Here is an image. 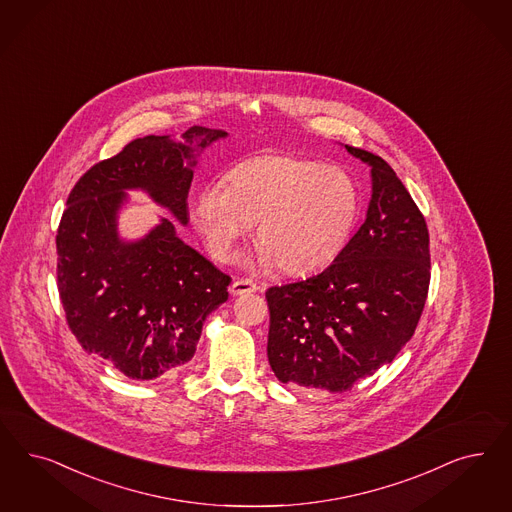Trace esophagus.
Listing matches in <instances>:
<instances>
[{
	"label": "esophagus",
	"instance_id": "1",
	"mask_svg": "<svg viewBox=\"0 0 512 512\" xmlns=\"http://www.w3.org/2000/svg\"><path fill=\"white\" fill-rule=\"evenodd\" d=\"M260 286L250 279H237L231 284L230 292L233 296H241V294H250V292H258Z\"/></svg>",
	"mask_w": 512,
	"mask_h": 512
}]
</instances>
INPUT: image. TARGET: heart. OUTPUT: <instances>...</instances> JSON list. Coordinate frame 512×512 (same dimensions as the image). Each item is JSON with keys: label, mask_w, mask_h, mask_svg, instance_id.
<instances>
[{"label": "heart", "mask_w": 512, "mask_h": 512, "mask_svg": "<svg viewBox=\"0 0 512 512\" xmlns=\"http://www.w3.org/2000/svg\"><path fill=\"white\" fill-rule=\"evenodd\" d=\"M360 215V190L345 169L294 154H264L233 167L228 186L205 184L194 218L211 254L228 260L258 222L262 262L311 273L333 262Z\"/></svg>", "instance_id": "1"}]
</instances>
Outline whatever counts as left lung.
Returning a JSON list of instances; mask_svg holds the SVG:
<instances>
[{
  "mask_svg": "<svg viewBox=\"0 0 512 512\" xmlns=\"http://www.w3.org/2000/svg\"><path fill=\"white\" fill-rule=\"evenodd\" d=\"M345 147L371 165L362 228L322 273L265 292L273 373L330 392L394 362L418 326L431 277L428 226L396 171L373 152Z\"/></svg>",
  "mask_w": 512,
  "mask_h": 512,
  "instance_id": "8db88e82",
  "label": "left lung"
}]
</instances>
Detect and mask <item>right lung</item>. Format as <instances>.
<instances>
[{
    "mask_svg": "<svg viewBox=\"0 0 512 512\" xmlns=\"http://www.w3.org/2000/svg\"><path fill=\"white\" fill-rule=\"evenodd\" d=\"M220 137L226 132L194 126L181 143L167 135L133 139L69 192L56 233L67 326L88 354L128 379H158L190 362L207 314L228 299L231 277L181 241L167 218L139 241L120 239L124 190L149 192L186 224L194 150Z\"/></svg>",
    "mask_w": 512,
    "mask_h": 512,
    "instance_id": "add662e5",
    "label": "right lung"
}]
</instances>
